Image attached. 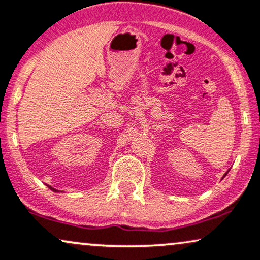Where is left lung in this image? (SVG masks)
<instances>
[{
	"instance_id": "left-lung-1",
	"label": "left lung",
	"mask_w": 260,
	"mask_h": 260,
	"mask_svg": "<svg viewBox=\"0 0 260 260\" xmlns=\"http://www.w3.org/2000/svg\"><path fill=\"white\" fill-rule=\"evenodd\" d=\"M226 174H228V172H226V173H225V174H224V176H226Z\"/></svg>"
}]
</instances>
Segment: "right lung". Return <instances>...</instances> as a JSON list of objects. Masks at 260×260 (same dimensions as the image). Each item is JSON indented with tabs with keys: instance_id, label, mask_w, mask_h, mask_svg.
Here are the masks:
<instances>
[{
	"instance_id": "right-lung-1",
	"label": "right lung",
	"mask_w": 260,
	"mask_h": 260,
	"mask_svg": "<svg viewBox=\"0 0 260 260\" xmlns=\"http://www.w3.org/2000/svg\"><path fill=\"white\" fill-rule=\"evenodd\" d=\"M49 189H51V190H52V191H54V192H58V190H57V189H54V187L49 186Z\"/></svg>"
}]
</instances>
